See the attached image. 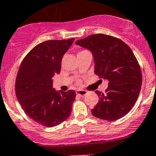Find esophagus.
<instances>
[{"label": "esophagus", "instance_id": "obj_1", "mask_svg": "<svg viewBox=\"0 0 156 156\" xmlns=\"http://www.w3.org/2000/svg\"><path fill=\"white\" fill-rule=\"evenodd\" d=\"M76 94L78 95H79V96L84 97V96H85L86 94H87V92L86 91V90H76Z\"/></svg>", "mask_w": 156, "mask_h": 156}]
</instances>
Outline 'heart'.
Here are the masks:
<instances>
[{"label": "heart", "mask_w": 156, "mask_h": 156, "mask_svg": "<svg viewBox=\"0 0 156 156\" xmlns=\"http://www.w3.org/2000/svg\"><path fill=\"white\" fill-rule=\"evenodd\" d=\"M78 83H79V81H78Z\"/></svg>", "instance_id": "heart-1"}]
</instances>
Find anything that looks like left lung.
<instances>
[{"label":"left lung","mask_w":156,"mask_h":156,"mask_svg":"<svg viewBox=\"0 0 156 156\" xmlns=\"http://www.w3.org/2000/svg\"><path fill=\"white\" fill-rule=\"evenodd\" d=\"M75 44L92 52L94 73L108 81L102 93L96 90L99 101L91 113L104 120H116L127 114L140 94L142 72L130 48L121 40L105 34H92Z\"/></svg>","instance_id":"8db88e82"}]
</instances>
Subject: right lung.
Listing matches in <instances>:
<instances>
[{
  "label": "right lung",
  "mask_w": 156,
  "mask_h": 156,
  "mask_svg": "<svg viewBox=\"0 0 156 156\" xmlns=\"http://www.w3.org/2000/svg\"><path fill=\"white\" fill-rule=\"evenodd\" d=\"M74 40L43 42L29 52L20 66L15 82L16 98L27 115L44 126L60 124L72 112L75 90L56 91L52 78L60 73L63 55Z\"/></svg>",
  "instance_id": "add662e5"
}]
</instances>
